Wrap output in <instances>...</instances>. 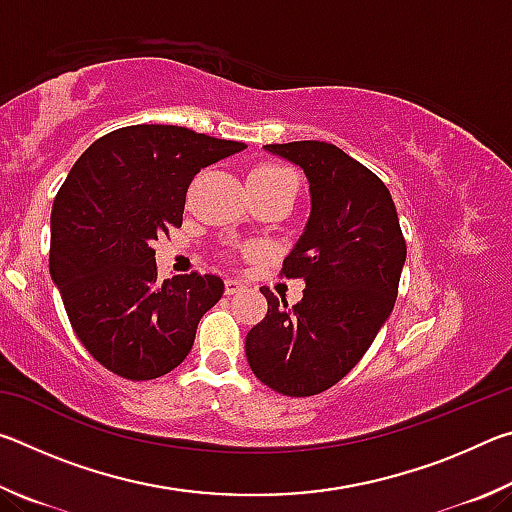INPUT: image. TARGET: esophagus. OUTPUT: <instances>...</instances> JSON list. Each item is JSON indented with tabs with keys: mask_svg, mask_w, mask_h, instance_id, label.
Listing matches in <instances>:
<instances>
[{
	"mask_svg": "<svg viewBox=\"0 0 512 512\" xmlns=\"http://www.w3.org/2000/svg\"><path fill=\"white\" fill-rule=\"evenodd\" d=\"M241 289H244V282L237 280V277H228L225 280V296H235Z\"/></svg>",
	"mask_w": 512,
	"mask_h": 512,
	"instance_id": "1",
	"label": "esophagus"
}]
</instances>
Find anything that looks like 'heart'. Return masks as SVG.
Instances as JSON below:
<instances>
[{
    "mask_svg": "<svg viewBox=\"0 0 512 512\" xmlns=\"http://www.w3.org/2000/svg\"><path fill=\"white\" fill-rule=\"evenodd\" d=\"M248 180H257V183H287L296 189L293 173L284 167H277V164H259V167L248 173Z\"/></svg>",
    "mask_w": 512,
    "mask_h": 512,
    "instance_id": "obj_1",
    "label": "heart"
}]
</instances>
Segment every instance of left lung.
Listing matches in <instances>:
<instances>
[{"label": "left lung", "mask_w": 512, "mask_h": 512, "mask_svg": "<svg viewBox=\"0 0 512 512\" xmlns=\"http://www.w3.org/2000/svg\"><path fill=\"white\" fill-rule=\"evenodd\" d=\"M264 149L309 180V221L280 273L307 289L291 307L262 287L268 311L246 336V359L275 393L309 397L348 375L391 316L406 241L388 187L339 146L305 140Z\"/></svg>", "instance_id": "obj_1"}]
</instances>
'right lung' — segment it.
Segmentation results:
<instances>
[{
	"label": "right lung",
	"instance_id": "add662e5",
	"mask_svg": "<svg viewBox=\"0 0 512 512\" xmlns=\"http://www.w3.org/2000/svg\"><path fill=\"white\" fill-rule=\"evenodd\" d=\"M244 149L183 126L137 124L99 137L74 162L51 210L49 273L103 368L146 381L185 361L223 280L189 273L158 282L153 241L183 225L196 173Z\"/></svg>",
	"mask_w": 512,
	"mask_h": 512
}]
</instances>
